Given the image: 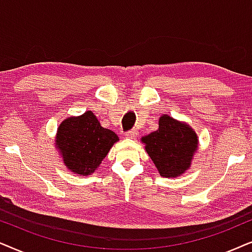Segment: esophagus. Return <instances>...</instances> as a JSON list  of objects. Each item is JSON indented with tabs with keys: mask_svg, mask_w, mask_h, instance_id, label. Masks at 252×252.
<instances>
[{
	"mask_svg": "<svg viewBox=\"0 0 252 252\" xmlns=\"http://www.w3.org/2000/svg\"><path fill=\"white\" fill-rule=\"evenodd\" d=\"M137 135H138V132H137V130H135V129H132V130H130V131H128L126 133V136L128 137V138H131V139H133V138H136L137 137Z\"/></svg>",
	"mask_w": 252,
	"mask_h": 252,
	"instance_id": "esophagus-1",
	"label": "esophagus"
}]
</instances>
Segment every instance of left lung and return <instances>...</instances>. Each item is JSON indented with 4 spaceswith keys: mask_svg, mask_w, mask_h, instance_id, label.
<instances>
[{
    "mask_svg": "<svg viewBox=\"0 0 252 252\" xmlns=\"http://www.w3.org/2000/svg\"><path fill=\"white\" fill-rule=\"evenodd\" d=\"M145 150L163 177H176L189 169L198 149L196 132L187 123L168 115L159 119V129L143 137Z\"/></svg>",
    "mask_w": 252,
    "mask_h": 252,
    "instance_id": "1",
    "label": "left lung"
}]
</instances>
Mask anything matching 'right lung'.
<instances>
[{
  "instance_id": "obj_1",
  "label": "right lung",
  "mask_w": 252,
  "mask_h": 252,
  "mask_svg": "<svg viewBox=\"0 0 252 252\" xmlns=\"http://www.w3.org/2000/svg\"><path fill=\"white\" fill-rule=\"evenodd\" d=\"M119 137L102 128L91 110L80 116H70L60 124L56 133V147L63 162L78 175H91L98 168L110 147Z\"/></svg>"
}]
</instances>
